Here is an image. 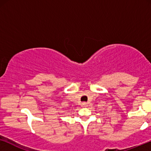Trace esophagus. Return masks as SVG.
<instances>
[{"label": "esophagus", "instance_id": "obj_1", "mask_svg": "<svg viewBox=\"0 0 151 151\" xmlns=\"http://www.w3.org/2000/svg\"><path fill=\"white\" fill-rule=\"evenodd\" d=\"M88 106V104L86 102H83V103H82V106H83V107H86Z\"/></svg>", "mask_w": 151, "mask_h": 151}]
</instances>
